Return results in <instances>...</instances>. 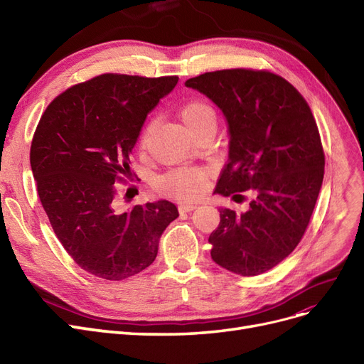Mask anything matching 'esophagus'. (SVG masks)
Listing matches in <instances>:
<instances>
[{"mask_svg": "<svg viewBox=\"0 0 364 364\" xmlns=\"http://www.w3.org/2000/svg\"><path fill=\"white\" fill-rule=\"evenodd\" d=\"M196 208H198V205H193V203H180V205H178L180 213H190V211H195Z\"/></svg>", "mask_w": 364, "mask_h": 364, "instance_id": "34e87169", "label": "esophagus"}]
</instances>
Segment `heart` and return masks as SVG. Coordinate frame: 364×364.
Wrapping results in <instances>:
<instances>
[{
    "label": "heart",
    "mask_w": 364,
    "mask_h": 364,
    "mask_svg": "<svg viewBox=\"0 0 364 364\" xmlns=\"http://www.w3.org/2000/svg\"><path fill=\"white\" fill-rule=\"evenodd\" d=\"M183 124L190 132H195L206 125H215V112L211 105L202 100H193L184 105L180 110ZM156 127V119H151L143 129L141 147L147 146L153 129ZM206 171L202 168H177L166 172L156 180V187L161 192L174 196L181 200L195 199L203 187Z\"/></svg>",
    "instance_id": "obj_1"
}]
</instances>
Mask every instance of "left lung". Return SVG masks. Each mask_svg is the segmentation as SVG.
<instances>
[{
  "label": "left lung",
  "instance_id": "left-lung-1",
  "mask_svg": "<svg viewBox=\"0 0 364 364\" xmlns=\"http://www.w3.org/2000/svg\"><path fill=\"white\" fill-rule=\"evenodd\" d=\"M224 114L228 161L214 193L254 190L245 213L220 208L211 258L240 276L269 272L302 239L318 198L324 153L313 113L282 76L225 69L186 81Z\"/></svg>",
  "mask_w": 364,
  "mask_h": 364
}]
</instances>
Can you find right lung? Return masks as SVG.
I'll return each mask as SVG.
<instances>
[{"instance_id": "add662e5", "label": "right lung", "mask_w": 364, "mask_h": 364, "mask_svg": "<svg viewBox=\"0 0 364 364\" xmlns=\"http://www.w3.org/2000/svg\"><path fill=\"white\" fill-rule=\"evenodd\" d=\"M178 76L105 73L55 97L40 119L31 168L53 230L82 270L124 280L155 261L177 206L168 200L119 209L114 184L131 174L129 156L147 114Z\"/></svg>"}]
</instances>
